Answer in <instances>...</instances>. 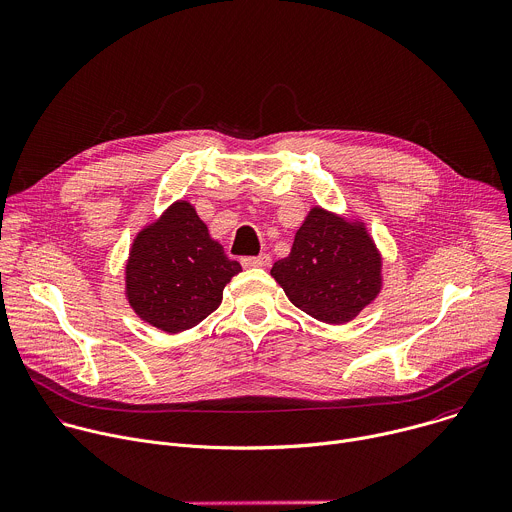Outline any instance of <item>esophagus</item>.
Here are the masks:
<instances>
[{
    "label": "esophagus",
    "mask_w": 512,
    "mask_h": 512,
    "mask_svg": "<svg viewBox=\"0 0 512 512\" xmlns=\"http://www.w3.org/2000/svg\"><path fill=\"white\" fill-rule=\"evenodd\" d=\"M271 263V257L267 253H261V255H255V257H243L241 259V265L243 267H267Z\"/></svg>",
    "instance_id": "obj_1"
}]
</instances>
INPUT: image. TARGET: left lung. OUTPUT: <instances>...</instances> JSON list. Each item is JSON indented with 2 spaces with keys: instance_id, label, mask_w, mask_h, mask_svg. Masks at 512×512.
Instances as JSON below:
<instances>
[{
  "instance_id": "obj_1",
  "label": "left lung",
  "mask_w": 512,
  "mask_h": 512,
  "mask_svg": "<svg viewBox=\"0 0 512 512\" xmlns=\"http://www.w3.org/2000/svg\"><path fill=\"white\" fill-rule=\"evenodd\" d=\"M271 275L296 308L340 326L379 298L383 255L360 218L312 206Z\"/></svg>"
}]
</instances>
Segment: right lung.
Returning a JSON list of instances; mask_svg holds the SVG:
<instances>
[{"instance_id":"add662e5","label":"right lung","mask_w":512,"mask_h":512,"mask_svg":"<svg viewBox=\"0 0 512 512\" xmlns=\"http://www.w3.org/2000/svg\"><path fill=\"white\" fill-rule=\"evenodd\" d=\"M239 271L194 204L176 200L135 235L125 261V300L145 324L180 334L221 306L225 285Z\"/></svg>"}]
</instances>
